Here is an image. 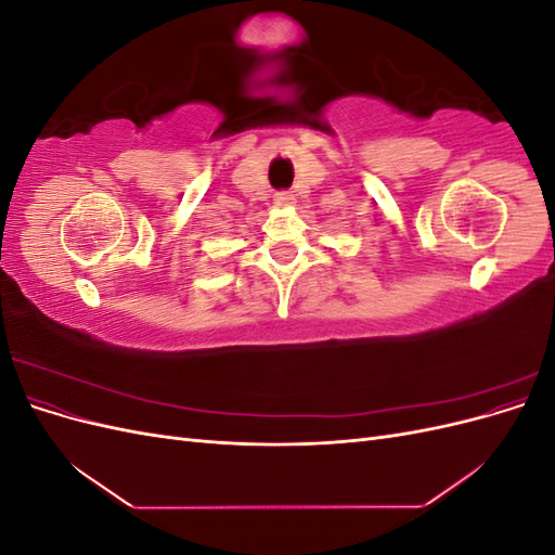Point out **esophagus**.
<instances>
[{
  "instance_id": "esophagus-1",
  "label": "esophagus",
  "mask_w": 555,
  "mask_h": 555,
  "mask_svg": "<svg viewBox=\"0 0 555 555\" xmlns=\"http://www.w3.org/2000/svg\"><path fill=\"white\" fill-rule=\"evenodd\" d=\"M273 201H275V206H280V208H292L296 204V196L292 192H278L273 196Z\"/></svg>"
}]
</instances>
